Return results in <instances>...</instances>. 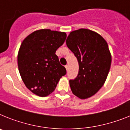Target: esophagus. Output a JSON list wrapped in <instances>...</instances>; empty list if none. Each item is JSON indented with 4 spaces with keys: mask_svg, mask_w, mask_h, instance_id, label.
Wrapping results in <instances>:
<instances>
[{
    "mask_svg": "<svg viewBox=\"0 0 130 130\" xmlns=\"http://www.w3.org/2000/svg\"><path fill=\"white\" fill-rule=\"evenodd\" d=\"M65 68H66V70H68V65H66V66H65Z\"/></svg>",
    "mask_w": 130,
    "mask_h": 130,
    "instance_id": "34e87169",
    "label": "esophagus"
}]
</instances>
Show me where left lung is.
<instances>
[{
  "instance_id": "1",
  "label": "left lung",
  "mask_w": 130,
  "mask_h": 130,
  "mask_svg": "<svg viewBox=\"0 0 130 130\" xmlns=\"http://www.w3.org/2000/svg\"><path fill=\"white\" fill-rule=\"evenodd\" d=\"M66 43L79 62L77 76L69 81L71 90L80 99H87L106 81L111 64L108 44L100 34L86 28L71 32Z\"/></svg>"
}]
</instances>
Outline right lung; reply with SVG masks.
<instances>
[{
    "mask_svg": "<svg viewBox=\"0 0 130 130\" xmlns=\"http://www.w3.org/2000/svg\"><path fill=\"white\" fill-rule=\"evenodd\" d=\"M66 38L64 32L41 29L26 36L21 44L18 55L19 72L26 88L34 94L49 95L66 75V68L55 54Z\"/></svg>",
    "mask_w": 130,
    "mask_h": 130,
    "instance_id": "1",
    "label": "right lung"
}]
</instances>
